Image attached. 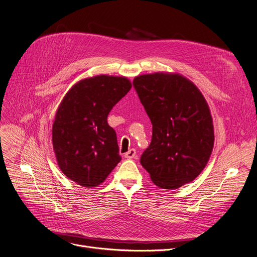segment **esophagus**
Masks as SVG:
<instances>
[{"label": "esophagus", "instance_id": "obj_1", "mask_svg": "<svg viewBox=\"0 0 257 257\" xmlns=\"http://www.w3.org/2000/svg\"><path fill=\"white\" fill-rule=\"evenodd\" d=\"M136 157V150L135 149H130L125 154H124V158L125 159H134Z\"/></svg>", "mask_w": 257, "mask_h": 257}]
</instances>
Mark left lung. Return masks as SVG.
Listing matches in <instances>:
<instances>
[{"instance_id":"obj_1","label":"left lung","mask_w":257,"mask_h":257,"mask_svg":"<svg viewBox=\"0 0 257 257\" xmlns=\"http://www.w3.org/2000/svg\"><path fill=\"white\" fill-rule=\"evenodd\" d=\"M133 85L152 123V139L141 158L152 182L175 190L193 181L211 155L212 118L203 94L178 74L138 76Z\"/></svg>"}]
</instances>
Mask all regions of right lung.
I'll use <instances>...</instances> for the list:
<instances>
[{
    "mask_svg": "<svg viewBox=\"0 0 257 257\" xmlns=\"http://www.w3.org/2000/svg\"><path fill=\"white\" fill-rule=\"evenodd\" d=\"M132 84L124 77L99 75L76 83L60 104L52 144L60 169L79 185L104 182L121 161L115 131L107 116Z\"/></svg>",
    "mask_w": 257,
    "mask_h": 257,
    "instance_id": "add662e5",
    "label": "right lung"
}]
</instances>
